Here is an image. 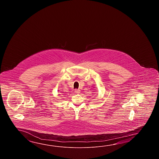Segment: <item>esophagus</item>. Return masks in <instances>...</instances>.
Wrapping results in <instances>:
<instances>
[{
	"label": "esophagus",
	"mask_w": 159,
	"mask_h": 159,
	"mask_svg": "<svg viewBox=\"0 0 159 159\" xmlns=\"http://www.w3.org/2000/svg\"><path fill=\"white\" fill-rule=\"evenodd\" d=\"M75 93L79 94V93H80V90H75Z\"/></svg>",
	"instance_id": "34e87169"
}]
</instances>
